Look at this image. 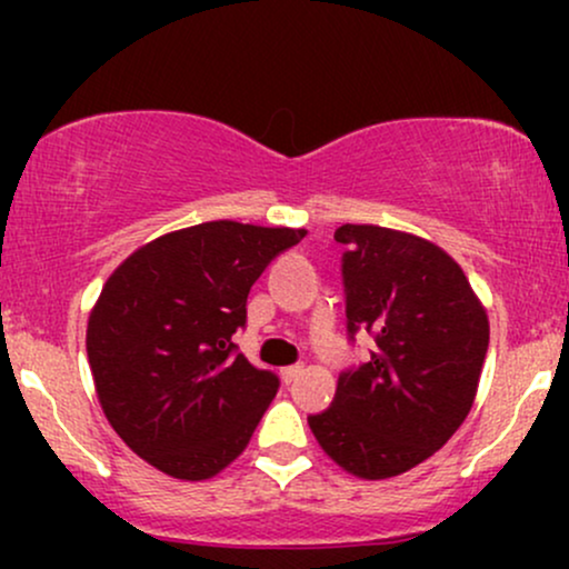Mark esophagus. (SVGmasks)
<instances>
[{
  "mask_svg": "<svg viewBox=\"0 0 569 569\" xmlns=\"http://www.w3.org/2000/svg\"><path fill=\"white\" fill-rule=\"evenodd\" d=\"M302 371H305V367H299V363H297V367H286V369H280V377H283V382H286V385H291L293 380H297L299 375H302Z\"/></svg>",
  "mask_w": 569,
  "mask_h": 569,
  "instance_id": "34e87169",
  "label": "esophagus"
}]
</instances>
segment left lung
Here are the masks:
<instances>
[{"instance_id": "8db88e82", "label": "left lung", "mask_w": 569, "mask_h": 569, "mask_svg": "<svg viewBox=\"0 0 569 569\" xmlns=\"http://www.w3.org/2000/svg\"><path fill=\"white\" fill-rule=\"evenodd\" d=\"M348 331L375 335L367 363L345 371L331 407L307 417L342 471L393 479L452 439L473 407L489 321L462 267L411 232L342 224Z\"/></svg>"}]
</instances>
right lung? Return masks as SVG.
<instances>
[{
  "label": "right lung",
  "mask_w": 569,
  "mask_h": 569,
  "mask_svg": "<svg viewBox=\"0 0 569 569\" xmlns=\"http://www.w3.org/2000/svg\"><path fill=\"white\" fill-rule=\"evenodd\" d=\"M307 230L219 219L160 234L109 276L88 318V361L109 426L141 460L211 479L251 441L278 393L234 352L264 267Z\"/></svg>",
  "instance_id": "right-lung-1"
}]
</instances>
